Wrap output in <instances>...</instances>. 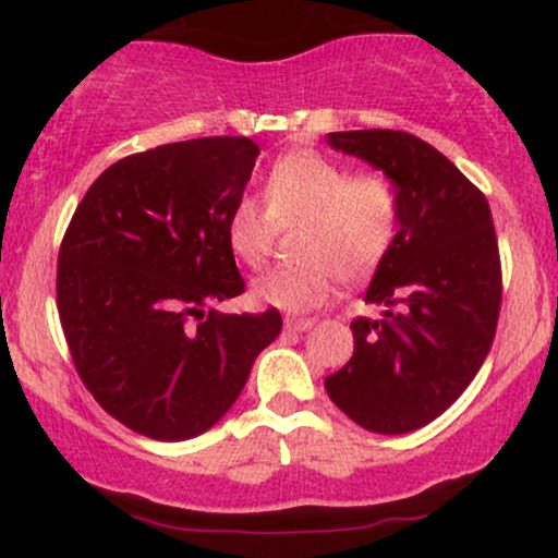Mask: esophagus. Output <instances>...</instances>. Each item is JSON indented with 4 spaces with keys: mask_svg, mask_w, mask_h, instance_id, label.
Listing matches in <instances>:
<instances>
[{
    "mask_svg": "<svg viewBox=\"0 0 558 558\" xmlns=\"http://www.w3.org/2000/svg\"><path fill=\"white\" fill-rule=\"evenodd\" d=\"M283 325H286V330L304 332V330H310L312 325H315V319H312V317H286Z\"/></svg>",
    "mask_w": 558,
    "mask_h": 558,
    "instance_id": "esophagus-1",
    "label": "esophagus"
}]
</instances>
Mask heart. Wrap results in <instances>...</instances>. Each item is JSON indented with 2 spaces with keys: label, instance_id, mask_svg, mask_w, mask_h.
Wrapping results in <instances>:
<instances>
[{
  "label": "heart",
  "instance_id": "heart-1",
  "mask_svg": "<svg viewBox=\"0 0 558 558\" xmlns=\"http://www.w3.org/2000/svg\"><path fill=\"white\" fill-rule=\"evenodd\" d=\"M265 207L241 196L230 207L226 239L243 265H267L278 228L301 226L296 265L272 270L254 283L259 304L304 312L328 301L338 278L362 283L393 248L401 226L399 185L386 172L351 175L341 162L299 149L280 157L265 178Z\"/></svg>",
  "mask_w": 558,
  "mask_h": 558
}]
</instances>
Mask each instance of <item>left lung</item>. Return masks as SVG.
Listing matches in <instances>:
<instances>
[{"label":"left lung","mask_w":558,"mask_h":558,"mask_svg":"<svg viewBox=\"0 0 558 558\" xmlns=\"http://www.w3.org/2000/svg\"><path fill=\"white\" fill-rule=\"evenodd\" d=\"M328 141L393 178L401 226L364 296L386 312L351 323L354 356L325 388L367 430H420L475 380L496 338L504 283L488 198L412 133L373 128Z\"/></svg>","instance_id":"1"}]
</instances>
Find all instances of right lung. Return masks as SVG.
Wrapping results in <instances>:
<instances>
[{
	"label": "right lung",
	"mask_w": 558,
	"mask_h": 558,
	"mask_svg": "<svg viewBox=\"0 0 558 558\" xmlns=\"http://www.w3.org/2000/svg\"><path fill=\"white\" fill-rule=\"evenodd\" d=\"M259 146L213 136L138 151L81 198L57 257V312L83 386L133 433L202 435L233 407L280 312L222 315L241 296L226 239Z\"/></svg>",
	"instance_id": "obj_1"
}]
</instances>
